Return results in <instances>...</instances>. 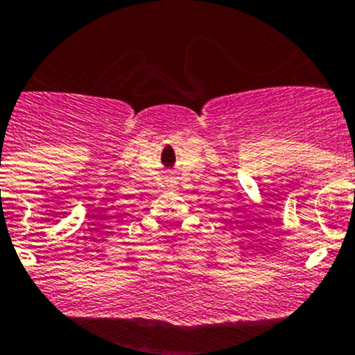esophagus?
I'll return each mask as SVG.
<instances>
[{
	"mask_svg": "<svg viewBox=\"0 0 355 355\" xmlns=\"http://www.w3.org/2000/svg\"><path fill=\"white\" fill-rule=\"evenodd\" d=\"M171 181H172V178H171Z\"/></svg>",
	"mask_w": 355,
	"mask_h": 355,
	"instance_id": "34e87169",
	"label": "esophagus"
}]
</instances>
